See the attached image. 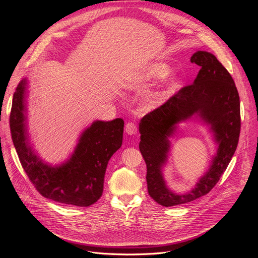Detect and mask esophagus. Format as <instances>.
<instances>
[{"mask_svg": "<svg viewBox=\"0 0 258 258\" xmlns=\"http://www.w3.org/2000/svg\"><path fill=\"white\" fill-rule=\"evenodd\" d=\"M125 132L127 135H136L137 134V127L136 124L133 122H128L125 125Z\"/></svg>", "mask_w": 258, "mask_h": 258, "instance_id": "esophagus-1", "label": "esophagus"}]
</instances>
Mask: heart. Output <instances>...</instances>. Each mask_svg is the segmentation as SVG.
Listing matches in <instances>:
<instances>
[{
    "instance_id": "1",
    "label": "heart",
    "mask_w": 258,
    "mask_h": 258,
    "mask_svg": "<svg viewBox=\"0 0 258 258\" xmlns=\"http://www.w3.org/2000/svg\"><path fill=\"white\" fill-rule=\"evenodd\" d=\"M169 73H170V67L167 64H165V63H154V64L149 65L148 67L143 70V72L141 73L140 79L144 83H150V82H154V81L163 80L169 75ZM176 87H177V82L172 81L170 83L169 87L165 91H162L160 93L155 94L150 103L153 106H157V105L161 104L163 101H165L167 99L169 94L171 92H173V90Z\"/></svg>"
}]
</instances>
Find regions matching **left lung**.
<instances>
[{"label": "left lung", "instance_id": "1", "mask_svg": "<svg viewBox=\"0 0 258 258\" xmlns=\"http://www.w3.org/2000/svg\"><path fill=\"white\" fill-rule=\"evenodd\" d=\"M191 62L201 67L194 83L146 114L139 126V148L147 166L148 193L165 207L189 203L209 193L227 169L239 142L240 98L233 78L211 53L198 51ZM193 115L211 125L219 145L218 153L195 189L186 195H176L166 187L161 168L169 151L168 137L178 122Z\"/></svg>", "mask_w": 258, "mask_h": 258}]
</instances>
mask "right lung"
I'll return each instance as SVG.
<instances>
[{"mask_svg": "<svg viewBox=\"0 0 258 258\" xmlns=\"http://www.w3.org/2000/svg\"><path fill=\"white\" fill-rule=\"evenodd\" d=\"M26 84V80H22L13 95L10 130L29 180L42 196L53 201L81 207L94 204L103 193L108 161L121 147L123 120L94 121L82 134L70 159L59 166H50L36 156L29 146L25 125Z\"/></svg>", "mask_w": 258, "mask_h": 258, "instance_id": "obj_1", "label": "right lung"}]
</instances>
